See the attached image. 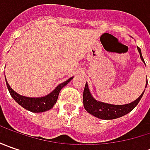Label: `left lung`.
Listing matches in <instances>:
<instances>
[{
  "mask_svg": "<svg viewBox=\"0 0 150 150\" xmlns=\"http://www.w3.org/2000/svg\"><path fill=\"white\" fill-rule=\"evenodd\" d=\"M138 51L140 55V58L141 60L144 62V60L142 57L141 50L139 47H137ZM147 83L145 86V88L147 87ZM145 91V90H144ZM144 91L142 93V94L134 102L128 103V104H124V105H113V104H109L106 103H103L97 101L90 93L89 88H88V85L86 83L85 84V88L83 90V106L84 108L89 112L90 114L95 116L97 118H101V119H114V118H118L124 116L125 114L130 112L134 108H135L138 103H139V101L142 98V97L144 95Z\"/></svg>",
  "mask_w": 150,
  "mask_h": 150,
  "instance_id": "obj_1",
  "label": "left lung"
}]
</instances>
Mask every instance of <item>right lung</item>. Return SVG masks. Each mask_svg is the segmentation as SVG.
I'll list each match as a JSON object with an SVG mask.
<instances>
[{
    "label": "right lung",
    "instance_id": "right-lung-1",
    "mask_svg": "<svg viewBox=\"0 0 150 150\" xmlns=\"http://www.w3.org/2000/svg\"><path fill=\"white\" fill-rule=\"evenodd\" d=\"M72 79V77L67 79L64 83L59 84L51 93L44 97H41V98H28V97L20 95L10 87L6 79V86H7L10 94L18 104H20L22 108H26V110H29L31 112H42L52 108V107L54 106V104L57 103L61 89L64 86H66Z\"/></svg>",
    "mask_w": 150,
    "mask_h": 150
}]
</instances>
